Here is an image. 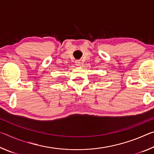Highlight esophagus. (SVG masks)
I'll list each match as a JSON object with an SVG mask.
<instances>
[{"label": "esophagus", "mask_w": 154, "mask_h": 154, "mask_svg": "<svg viewBox=\"0 0 154 154\" xmlns=\"http://www.w3.org/2000/svg\"><path fill=\"white\" fill-rule=\"evenodd\" d=\"M80 63H81L80 60H76V61H75V64H76L77 66H79V65H80Z\"/></svg>", "instance_id": "1"}]
</instances>
